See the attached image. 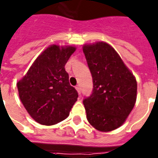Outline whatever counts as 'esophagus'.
<instances>
[{
  "label": "esophagus",
  "mask_w": 158,
  "mask_h": 158,
  "mask_svg": "<svg viewBox=\"0 0 158 158\" xmlns=\"http://www.w3.org/2000/svg\"><path fill=\"white\" fill-rule=\"evenodd\" d=\"M76 89H77V91L78 94L81 95V89H80V86H79V85H77V86H76Z\"/></svg>",
  "instance_id": "obj_1"
}]
</instances>
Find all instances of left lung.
<instances>
[{
	"label": "left lung",
	"mask_w": 158,
	"mask_h": 158,
	"mask_svg": "<svg viewBox=\"0 0 158 158\" xmlns=\"http://www.w3.org/2000/svg\"><path fill=\"white\" fill-rule=\"evenodd\" d=\"M93 90L84 100L89 123L97 131H114L127 120L137 99V81L109 43L84 44Z\"/></svg>",
	"instance_id": "8db88e82"
}]
</instances>
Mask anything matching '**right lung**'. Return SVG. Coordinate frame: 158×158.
<instances>
[{"instance_id":"obj_1","label":"right lung","mask_w":158,"mask_h":158,"mask_svg":"<svg viewBox=\"0 0 158 158\" xmlns=\"http://www.w3.org/2000/svg\"><path fill=\"white\" fill-rule=\"evenodd\" d=\"M76 49L74 46H49L18 81L19 99L35 122L51 126L69 116L78 94L69 84L65 65Z\"/></svg>"}]
</instances>
